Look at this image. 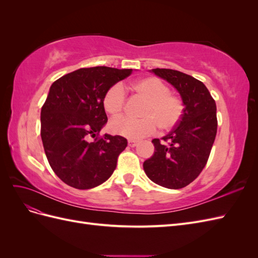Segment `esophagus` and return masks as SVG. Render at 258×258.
<instances>
[{
  "mask_svg": "<svg viewBox=\"0 0 258 258\" xmlns=\"http://www.w3.org/2000/svg\"><path fill=\"white\" fill-rule=\"evenodd\" d=\"M137 144H138L137 140H129V141H128V145H129L130 147H135Z\"/></svg>",
  "mask_w": 258,
  "mask_h": 258,
  "instance_id": "1",
  "label": "esophagus"
}]
</instances>
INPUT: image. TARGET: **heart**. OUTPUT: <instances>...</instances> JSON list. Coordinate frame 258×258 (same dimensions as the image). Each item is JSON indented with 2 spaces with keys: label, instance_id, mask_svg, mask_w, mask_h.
I'll use <instances>...</instances> for the list:
<instances>
[{
  "label": "heart",
  "instance_id": "b5f03b06",
  "mask_svg": "<svg viewBox=\"0 0 258 258\" xmlns=\"http://www.w3.org/2000/svg\"><path fill=\"white\" fill-rule=\"evenodd\" d=\"M136 95L146 100L141 118L119 117L111 122L115 134L129 139H141L160 129L169 131L181 120L184 113L182 99L170 92L168 86L157 77L148 76L131 84ZM127 95L121 84H115L103 97L104 110L113 117L119 116L126 106Z\"/></svg>",
  "mask_w": 258,
  "mask_h": 258
}]
</instances>
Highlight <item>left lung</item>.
Masks as SVG:
<instances>
[{
    "mask_svg": "<svg viewBox=\"0 0 258 258\" xmlns=\"http://www.w3.org/2000/svg\"><path fill=\"white\" fill-rule=\"evenodd\" d=\"M173 85L184 103L181 120L166 137L154 139L155 153L143 168L152 181L178 189L196 179L206 167L217 131L216 104L205 84L171 69H153Z\"/></svg>",
    "mask_w": 258,
    "mask_h": 258,
    "instance_id": "1",
    "label": "left lung"
}]
</instances>
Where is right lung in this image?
Returning a JSON list of instances; mask_svg holds the SVG:
<instances>
[{"label": "right lung", "instance_id": "obj_1", "mask_svg": "<svg viewBox=\"0 0 258 258\" xmlns=\"http://www.w3.org/2000/svg\"><path fill=\"white\" fill-rule=\"evenodd\" d=\"M131 69L83 68L50 86L41 111V137L53 172L69 186L89 189L105 182L116 169L127 140L104 135L103 97ZM95 137L93 142L89 139Z\"/></svg>", "mask_w": 258, "mask_h": 258}]
</instances>
